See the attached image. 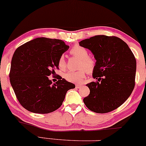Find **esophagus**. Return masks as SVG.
<instances>
[{
	"label": "esophagus",
	"instance_id": "obj_1",
	"mask_svg": "<svg viewBox=\"0 0 146 146\" xmlns=\"http://www.w3.org/2000/svg\"><path fill=\"white\" fill-rule=\"evenodd\" d=\"M82 84H77V85H75V86H76L77 88H81V86H82Z\"/></svg>",
	"mask_w": 146,
	"mask_h": 146
}]
</instances>
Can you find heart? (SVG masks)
Listing matches in <instances>:
<instances>
[{"instance_id": "b5f03b06", "label": "heart", "mask_w": 146, "mask_h": 146, "mask_svg": "<svg viewBox=\"0 0 146 146\" xmlns=\"http://www.w3.org/2000/svg\"><path fill=\"white\" fill-rule=\"evenodd\" d=\"M70 54L72 56L79 58L78 71H68L64 73V78L71 83L80 84L84 80L86 73H92L95 66V61L92 58L88 56V52L86 48L77 45L73 47L70 50ZM58 66L61 69L65 68L66 60L63 56H60L58 60Z\"/></svg>"}]
</instances>
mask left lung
Instances as JSON below:
<instances>
[{
    "label": "left lung",
    "mask_w": 146,
    "mask_h": 146,
    "mask_svg": "<svg viewBox=\"0 0 146 146\" xmlns=\"http://www.w3.org/2000/svg\"><path fill=\"white\" fill-rule=\"evenodd\" d=\"M96 60L92 72L97 82L86 84L90 94L84 99L89 110L99 113L111 111L122 105L135 87L136 60L128 45L116 36H96L81 41Z\"/></svg>",
    "instance_id": "left-lung-1"
}]
</instances>
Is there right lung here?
I'll list each match as a JSON object with an SVG mask.
<instances>
[{
	"label": "right lung",
	"mask_w": 146,
	"mask_h": 146,
	"mask_svg": "<svg viewBox=\"0 0 146 146\" xmlns=\"http://www.w3.org/2000/svg\"><path fill=\"white\" fill-rule=\"evenodd\" d=\"M69 46L56 38L38 37L14 52L9 78L17 100L28 111L48 113L62 104L66 93L75 84L60 76L56 84L48 77L58 67V60Z\"/></svg>",
	"instance_id": "1"
}]
</instances>
